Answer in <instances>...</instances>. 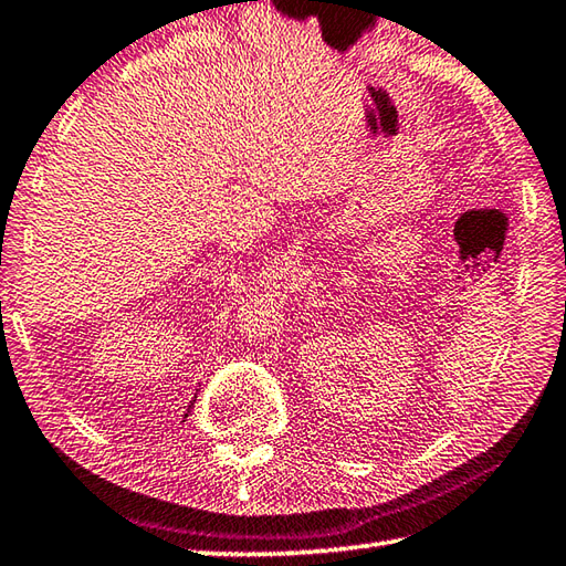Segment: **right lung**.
I'll return each mask as SVG.
<instances>
[{"instance_id":"add662e5","label":"right lung","mask_w":566,"mask_h":566,"mask_svg":"<svg viewBox=\"0 0 566 566\" xmlns=\"http://www.w3.org/2000/svg\"><path fill=\"white\" fill-rule=\"evenodd\" d=\"M195 401H197V397H195V399H191V401H189V409H187V411H185V419H187V416H189V411H191V407H195Z\"/></svg>"}]
</instances>
